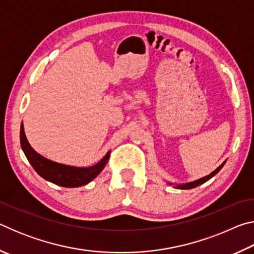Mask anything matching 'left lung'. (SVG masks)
<instances>
[{
  "instance_id": "8db88e82",
  "label": "left lung",
  "mask_w": 254,
  "mask_h": 254,
  "mask_svg": "<svg viewBox=\"0 0 254 254\" xmlns=\"http://www.w3.org/2000/svg\"><path fill=\"white\" fill-rule=\"evenodd\" d=\"M225 162H226V160L222 163V165L220 166V167H217L216 169H215L213 173H210L209 175H207V176H205V177H203V178H199V179H197V180H194V182H190V183H186V184H173V183H167L168 185H174V187L175 188H177V189H191V188H195V187H197V186H199V185H203L204 183H206L207 182V180H209L210 178L212 177H214L215 175H216L218 171H220L222 168H223V166L225 165Z\"/></svg>"
}]
</instances>
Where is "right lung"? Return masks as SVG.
Returning <instances> with one entry per match:
<instances>
[{
  "instance_id": "right-lung-1",
  "label": "right lung",
  "mask_w": 254,
  "mask_h": 254,
  "mask_svg": "<svg viewBox=\"0 0 254 254\" xmlns=\"http://www.w3.org/2000/svg\"><path fill=\"white\" fill-rule=\"evenodd\" d=\"M20 142L25 157L38 175L41 176L47 182L53 183L57 186L68 188L84 186V185L91 183L93 179H95L101 171L104 169L111 153V151L107 152L100 161L91 167L69 166L65 165V163L53 161L41 156L30 145L27 136H25L23 123H21L20 127Z\"/></svg>"
}]
</instances>
